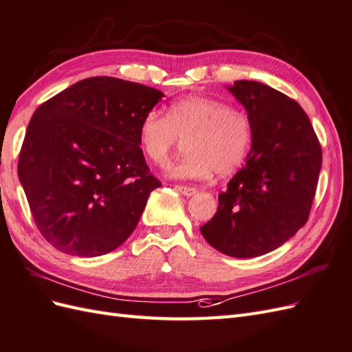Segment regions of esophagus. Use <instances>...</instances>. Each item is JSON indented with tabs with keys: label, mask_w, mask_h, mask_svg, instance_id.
<instances>
[{
	"label": "esophagus",
	"mask_w": 352,
	"mask_h": 352,
	"mask_svg": "<svg viewBox=\"0 0 352 352\" xmlns=\"http://www.w3.org/2000/svg\"><path fill=\"white\" fill-rule=\"evenodd\" d=\"M175 190L177 191V192H181L182 195H185V197H191V195H194L197 191L194 190V188H190V186H184V185H176L175 186Z\"/></svg>",
	"instance_id": "obj_1"
}]
</instances>
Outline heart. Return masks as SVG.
Listing matches in <instances>:
<instances>
[{
	"label": "heart",
	"instance_id": "1",
	"mask_svg": "<svg viewBox=\"0 0 352 352\" xmlns=\"http://www.w3.org/2000/svg\"><path fill=\"white\" fill-rule=\"evenodd\" d=\"M181 140L186 155L167 167V175L185 181H200L213 171L231 175L241 167L252 144L251 119L243 110L224 100L188 96L171 102L168 115L151 110L139 126L144 155L162 164Z\"/></svg>",
	"mask_w": 352,
	"mask_h": 352
}]
</instances>
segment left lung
Segmentation results:
<instances>
[{
  "instance_id": "obj_1",
  "label": "left lung",
  "mask_w": 352,
  "mask_h": 352,
  "mask_svg": "<svg viewBox=\"0 0 352 352\" xmlns=\"http://www.w3.org/2000/svg\"><path fill=\"white\" fill-rule=\"evenodd\" d=\"M226 88L251 119L252 144L200 231L217 251L252 258L275 251L306 224L322 153L298 102L254 80Z\"/></svg>"
}]
</instances>
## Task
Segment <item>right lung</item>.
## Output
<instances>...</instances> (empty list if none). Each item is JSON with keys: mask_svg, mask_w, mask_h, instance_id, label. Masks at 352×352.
Masks as SVG:
<instances>
[{"mask_svg": "<svg viewBox=\"0 0 352 352\" xmlns=\"http://www.w3.org/2000/svg\"><path fill=\"white\" fill-rule=\"evenodd\" d=\"M162 97L98 76L34 111L18 175L37 228L58 251L98 256L131 236L149 194L161 186L139 146V126Z\"/></svg>", "mask_w": 352, "mask_h": 352, "instance_id": "1", "label": "right lung"}]
</instances>
